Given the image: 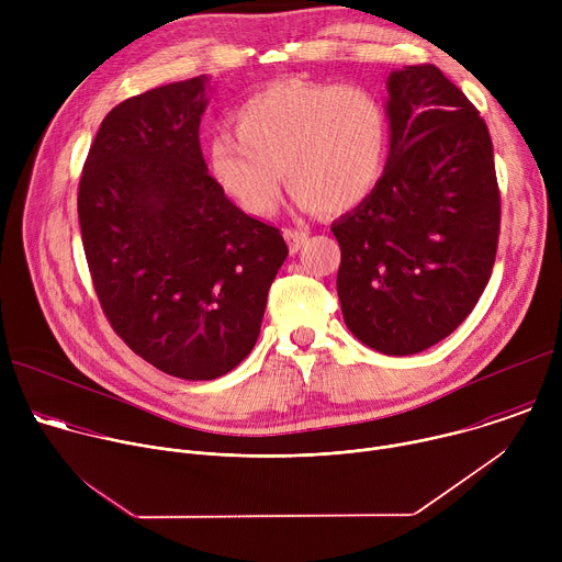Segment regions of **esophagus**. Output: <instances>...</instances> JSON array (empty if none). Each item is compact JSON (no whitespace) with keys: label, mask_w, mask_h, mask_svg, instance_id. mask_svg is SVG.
I'll list each match as a JSON object with an SVG mask.
<instances>
[{"label":"esophagus","mask_w":562,"mask_h":562,"mask_svg":"<svg viewBox=\"0 0 562 562\" xmlns=\"http://www.w3.org/2000/svg\"><path fill=\"white\" fill-rule=\"evenodd\" d=\"M284 239L289 245V251L291 254H297L300 247L306 243V231H300V228H284Z\"/></svg>","instance_id":"1"}]
</instances>
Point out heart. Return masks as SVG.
Returning <instances> with one entry per match:
<instances>
[{
    "label": "heart",
    "mask_w": 562,
    "mask_h": 562,
    "mask_svg": "<svg viewBox=\"0 0 562 562\" xmlns=\"http://www.w3.org/2000/svg\"><path fill=\"white\" fill-rule=\"evenodd\" d=\"M233 131L206 144L215 187L256 217L276 213L282 176L302 209L345 213L375 189L389 146V122L375 95L284 77L233 111Z\"/></svg>",
    "instance_id": "heart-1"
}]
</instances>
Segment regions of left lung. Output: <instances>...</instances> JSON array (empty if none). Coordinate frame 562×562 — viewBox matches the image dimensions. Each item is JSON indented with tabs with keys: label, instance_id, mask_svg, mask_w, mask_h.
<instances>
[{
	"label": "left lung",
	"instance_id": "obj_1",
	"mask_svg": "<svg viewBox=\"0 0 562 562\" xmlns=\"http://www.w3.org/2000/svg\"><path fill=\"white\" fill-rule=\"evenodd\" d=\"M389 157L371 195L331 224L345 325L386 356L460 327L498 247L501 193L485 120L434 64L386 79Z\"/></svg>",
	"mask_w": 562,
	"mask_h": 562
}]
</instances>
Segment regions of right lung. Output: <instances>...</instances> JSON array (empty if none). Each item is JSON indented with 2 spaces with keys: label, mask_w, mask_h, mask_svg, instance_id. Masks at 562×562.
I'll return each instance as SVG.
<instances>
[{
  "label": "right lung",
  "mask_w": 562,
  "mask_h": 562,
  "mask_svg": "<svg viewBox=\"0 0 562 562\" xmlns=\"http://www.w3.org/2000/svg\"><path fill=\"white\" fill-rule=\"evenodd\" d=\"M209 91L200 75L117 104L91 144L77 195L111 327L182 380H215L251 353L289 256L280 231L237 209L206 171Z\"/></svg>",
  "instance_id": "right-lung-1"
}]
</instances>
